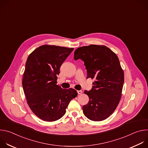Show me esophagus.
Returning a JSON list of instances; mask_svg holds the SVG:
<instances>
[{
	"instance_id": "obj_1",
	"label": "esophagus",
	"mask_w": 148,
	"mask_h": 148,
	"mask_svg": "<svg viewBox=\"0 0 148 148\" xmlns=\"http://www.w3.org/2000/svg\"><path fill=\"white\" fill-rule=\"evenodd\" d=\"M77 92L78 94H81L82 93V91L81 90H78V91H77Z\"/></svg>"
}]
</instances>
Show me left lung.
Here are the masks:
<instances>
[{
    "label": "left lung",
    "instance_id": "1",
    "mask_svg": "<svg viewBox=\"0 0 148 148\" xmlns=\"http://www.w3.org/2000/svg\"><path fill=\"white\" fill-rule=\"evenodd\" d=\"M74 57L84 62L87 77L95 79L92 88L84 91L90 100L82 107L84 114L94 121L107 119L116 108L122 95L124 74L118 57L108 47L94 45L77 49Z\"/></svg>",
    "mask_w": 148,
    "mask_h": 148
}]
</instances>
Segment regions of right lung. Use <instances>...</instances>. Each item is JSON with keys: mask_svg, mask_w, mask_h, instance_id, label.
Segmentation results:
<instances>
[{"mask_svg": "<svg viewBox=\"0 0 148 148\" xmlns=\"http://www.w3.org/2000/svg\"><path fill=\"white\" fill-rule=\"evenodd\" d=\"M73 48L43 45L28 57L22 85L27 102L33 112L47 122L60 119L71 99L77 96L73 88L57 85L60 68Z\"/></svg>", "mask_w": 148, "mask_h": 148, "instance_id": "1", "label": "right lung"}]
</instances>
